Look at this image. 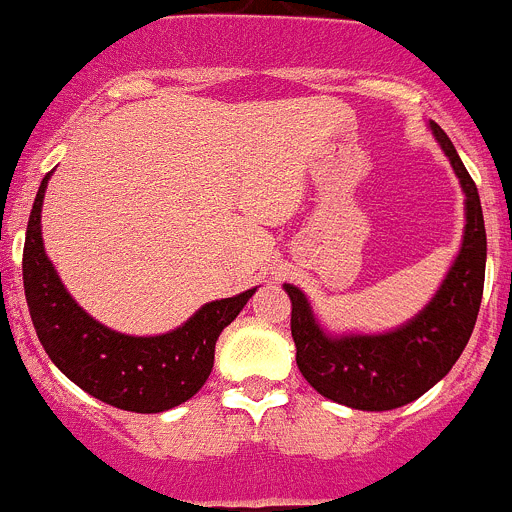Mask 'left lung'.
Instances as JSON below:
<instances>
[{
  "instance_id": "8db88e82",
  "label": "left lung",
  "mask_w": 512,
  "mask_h": 512,
  "mask_svg": "<svg viewBox=\"0 0 512 512\" xmlns=\"http://www.w3.org/2000/svg\"><path fill=\"white\" fill-rule=\"evenodd\" d=\"M465 193L460 251L425 309L397 329L379 334L326 332L304 291L284 284L291 299L296 364L321 397L364 412L397 410L435 387L470 342L485 284L483 206L455 145L437 123H427Z\"/></svg>"
}]
</instances>
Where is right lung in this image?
Here are the masks:
<instances>
[{
	"instance_id": "right-lung-1",
	"label": "right lung",
	"mask_w": 512,
	"mask_h": 512,
	"mask_svg": "<svg viewBox=\"0 0 512 512\" xmlns=\"http://www.w3.org/2000/svg\"><path fill=\"white\" fill-rule=\"evenodd\" d=\"M47 173L34 198L24 238L22 279L29 316L42 347L67 379L118 410L155 415L173 410L206 384L221 332L259 286L203 304L180 326L155 337L115 332L70 296L42 241Z\"/></svg>"
}]
</instances>
